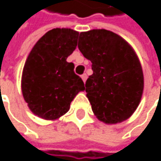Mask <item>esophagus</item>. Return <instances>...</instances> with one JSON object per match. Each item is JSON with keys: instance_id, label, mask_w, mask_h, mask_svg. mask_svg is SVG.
Wrapping results in <instances>:
<instances>
[{"instance_id": "1", "label": "esophagus", "mask_w": 161, "mask_h": 161, "mask_svg": "<svg viewBox=\"0 0 161 161\" xmlns=\"http://www.w3.org/2000/svg\"><path fill=\"white\" fill-rule=\"evenodd\" d=\"M87 74H83V75H81V78H82V80H83V82L85 83L86 82V80H87Z\"/></svg>"}]
</instances>
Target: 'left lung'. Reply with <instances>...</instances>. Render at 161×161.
<instances>
[{
    "label": "left lung",
    "instance_id": "obj_1",
    "mask_svg": "<svg viewBox=\"0 0 161 161\" xmlns=\"http://www.w3.org/2000/svg\"><path fill=\"white\" fill-rule=\"evenodd\" d=\"M78 48L92 64L85 90L97 119L116 124L131 117L144 88L142 67L132 46L113 31L92 29L80 33Z\"/></svg>",
    "mask_w": 161,
    "mask_h": 161
}]
</instances>
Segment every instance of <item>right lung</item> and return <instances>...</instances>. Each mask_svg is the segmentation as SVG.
I'll return each mask as SVG.
<instances>
[{
  "label": "right lung",
  "instance_id": "add662e5",
  "mask_svg": "<svg viewBox=\"0 0 161 161\" xmlns=\"http://www.w3.org/2000/svg\"><path fill=\"white\" fill-rule=\"evenodd\" d=\"M79 32L53 28L30 50L25 63L21 88L29 110L40 118L55 120L69 112L78 92L85 91L82 79L67 58L77 46Z\"/></svg>",
  "mask_w": 161,
  "mask_h": 161
}]
</instances>
